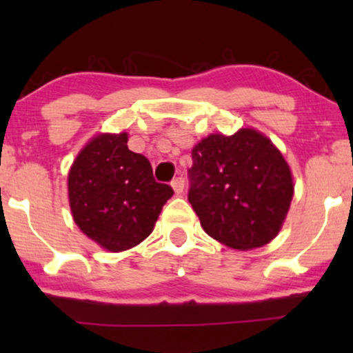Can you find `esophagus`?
Instances as JSON below:
<instances>
[{
  "label": "esophagus",
  "instance_id": "obj_1",
  "mask_svg": "<svg viewBox=\"0 0 353 353\" xmlns=\"http://www.w3.org/2000/svg\"><path fill=\"white\" fill-rule=\"evenodd\" d=\"M171 185H172L174 192H176L177 196H179V194H182V190H184V177H182V176L174 177L172 182H171Z\"/></svg>",
  "mask_w": 353,
  "mask_h": 353
}]
</instances>
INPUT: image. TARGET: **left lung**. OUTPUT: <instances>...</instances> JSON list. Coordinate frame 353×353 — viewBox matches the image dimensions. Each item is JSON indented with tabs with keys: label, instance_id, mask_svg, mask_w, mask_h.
Returning <instances> with one entry per match:
<instances>
[{
	"label": "left lung",
	"instance_id": "8db88e82",
	"mask_svg": "<svg viewBox=\"0 0 353 353\" xmlns=\"http://www.w3.org/2000/svg\"><path fill=\"white\" fill-rule=\"evenodd\" d=\"M188 174L189 202L210 237L244 250L277 236L294 196L292 174L261 132L208 136L192 149Z\"/></svg>",
	"mask_w": 353,
	"mask_h": 353
}]
</instances>
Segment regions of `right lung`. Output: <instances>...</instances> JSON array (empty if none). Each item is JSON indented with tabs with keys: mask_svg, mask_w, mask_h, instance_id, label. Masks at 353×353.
<instances>
[{
	"mask_svg": "<svg viewBox=\"0 0 353 353\" xmlns=\"http://www.w3.org/2000/svg\"><path fill=\"white\" fill-rule=\"evenodd\" d=\"M68 190L78 228L111 252L143 242L174 194L154 179L148 157L129 151L125 132L94 137L76 157Z\"/></svg>",
	"mask_w": 353,
	"mask_h": 353,
	"instance_id": "obj_1",
	"label": "right lung"
}]
</instances>
